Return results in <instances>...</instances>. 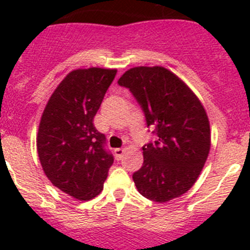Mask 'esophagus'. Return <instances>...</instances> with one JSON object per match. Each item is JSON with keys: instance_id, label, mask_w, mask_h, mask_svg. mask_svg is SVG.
<instances>
[{"instance_id": "1", "label": "esophagus", "mask_w": 250, "mask_h": 250, "mask_svg": "<svg viewBox=\"0 0 250 250\" xmlns=\"http://www.w3.org/2000/svg\"><path fill=\"white\" fill-rule=\"evenodd\" d=\"M114 152H115V156H116V159H118V160H121V158H123V155H124V152H125V149H115L114 150Z\"/></svg>"}]
</instances>
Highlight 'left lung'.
Wrapping results in <instances>:
<instances>
[{
    "label": "left lung",
    "instance_id": "8db88e82",
    "mask_svg": "<svg viewBox=\"0 0 250 250\" xmlns=\"http://www.w3.org/2000/svg\"><path fill=\"white\" fill-rule=\"evenodd\" d=\"M118 83L130 90L154 126V143L143 146V167L132 174L136 189L156 203L187 193L200 175L210 150V126L199 99L161 66L127 70Z\"/></svg>",
    "mask_w": 250,
    "mask_h": 250
}]
</instances>
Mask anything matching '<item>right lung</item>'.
<instances>
[{
	"instance_id": "right-lung-1",
	"label": "right lung",
	"mask_w": 250,
	"mask_h": 250,
	"mask_svg": "<svg viewBox=\"0 0 250 250\" xmlns=\"http://www.w3.org/2000/svg\"><path fill=\"white\" fill-rule=\"evenodd\" d=\"M116 70H74L57 86L41 116L37 152L46 176L63 193L90 200L101 193L114 156L94 118Z\"/></svg>"
}]
</instances>
